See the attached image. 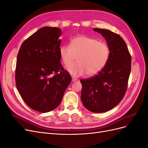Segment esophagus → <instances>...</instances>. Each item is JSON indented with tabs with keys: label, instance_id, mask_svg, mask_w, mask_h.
<instances>
[{
	"label": "esophagus",
	"instance_id": "esophagus-1",
	"mask_svg": "<svg viewBox=\"0 0 148 148\" xmlns=\"http://www.w3.org/2000/svg\"><path fill=\"white\" fill-rule=\"evenodd\" d=\"M77 78H74V77H72V79H71V82H76L77 81Z\"/></svg>",
	"mask_w": 148,
	"mask_h": 148
}]
</instances>
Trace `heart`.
<instances>
[{"label":"heart","instance_id":"obj_1","mask_svg":"<svg viewBox=\"0 0 148 148\" xmlns=\"http://www.w3.org/2000/svg\"><path fill=\"white\" fill-rule=\"evenodd\" d=\"M60 59L65 66H69L77 57L78 62L71 65L68 70L75 77L88 73L90 76L101 71L109 57L107 44L97 39L79 36L71 41L70 46L64 45L59 50Z\"/></svg>","mask_w":148,"mask_h":148}]
</instances>
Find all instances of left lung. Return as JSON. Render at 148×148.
<instances>
[{
	"label": "left lung",
	"instance_id": "1",
	"mask_svg": "<svg viewBox=\"0 0 148 148\" xmlns=\"http://www.w3.org/2000/svg\"><path fill=\"white\" fill-rule=\"evenodd\" d=\"M93 30L105 38L109 57L99 73L89 79L80 80L81 99L86 109L101 113L113 109L123 99L131 71L132 58L126 43L119 34L106 29Z\"/></svg>",
	"mask_w": 148,
	"mask_h": 148
}]
</instances>
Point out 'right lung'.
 <instances>
[{
	"mask_svg": "<svg viewBox=\"0 0 148 148\" xmlns=\"http://www.w3.org/2000/svg\"><path fill=\"white\" fill-rule=\"evenodd\" d=\"M61 34L57 27L40 28L25 40L18 53L16 88L26 104L40 112L56 109L71 81L60 64Z\"/></svg>",
	"mask_w": 148,
	"mask_h": 148,
	"instance_id": "right-lung-1",
	"label": "right lung"
}]
</instances>
